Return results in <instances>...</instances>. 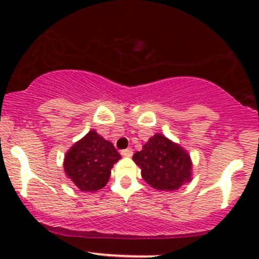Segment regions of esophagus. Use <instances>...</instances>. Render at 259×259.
Wrapping results in <instances>:
<instances>
[{
	"instance_id": "1",
	"label": "esophagus",
	"mask_w": 259,
	"mask_h": 259,
	"mask_svg": "<svg viewBox=\"0 0 259 259\" xmlns=\"http://www.w3.org/2000/svg\"><path fill=\"white\" fill-rule=\"evenodd\" d=\"M121 155L125 158H130V156H133V149H124V150H121Z\"/></svg>"
}]
</instances>
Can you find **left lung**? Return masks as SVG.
<instances>
[{
    "instance_id": "1",
    "label": "left lung",
    "mask_w": 259,
    "mask_h": 259,
    "mask_svg": "<svg viewBox=\"0 0 259 259\" xmlns=\"http://www.w3.org/2000/svg\"><path fill=\"white\" fill-rule=\"evenodd\" d=\"M142 169L143 179L151 188L165 192L178 190L192 180V160L179 144L161 134H155L133 156Z\"/></svg>"
}]
</instances>
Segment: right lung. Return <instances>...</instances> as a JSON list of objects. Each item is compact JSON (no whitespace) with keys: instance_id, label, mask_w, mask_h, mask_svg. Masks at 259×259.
<instances>
[{"instance_id":"obj_1","label":"right lung","mask_w":259,"mask_h":259,"mask_svg":"<svg viewBox=\"0 0 259 259\" xmlns=\"http://www.w3.org/2000/svg\"><path fill=\"white\" fill-rule=\"evenodd\" d=\"M121 158L110 142L90 130L65 155L64 169L81 192H96L106 185L111 168Z\"/></svg>"}]
</instances>
